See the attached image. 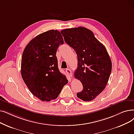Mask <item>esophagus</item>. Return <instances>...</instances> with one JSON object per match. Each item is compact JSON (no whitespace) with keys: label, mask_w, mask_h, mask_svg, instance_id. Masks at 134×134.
I'll return each mask as SVG.
<instances>
[{"label":"esophagus","mask_w":134,"mask_h":134,"mask_svg":"<svg viewBox=\"0 0 134 134\" xmlns=\"http://www.w3.org/2000/svg\"><path fill=\"white\" fill-rule=\"evenodd\" d=\"M66 72L69 77H72V72L70 69L67 68L66 69Z\"/></svg>","instance_id":"esophagus-1"}]
</instances>
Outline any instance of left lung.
I'll return each mask as SVG.
<instances>
[{
	"instance_id": "8db88e82",
	"label": "left lung",
	"mask_w": 134,
	"mask_h": 134,
	"mask_svg": "<svg viewBox=\"0 0 134 134\" xmlns=\"http://www.w3.org/2000/svg\"><path fill=\"white\" fill-rule=\"evenodd\" d=\"M61 33L65 42L77 54L78 67L74 77L83 86L77 97L84 101H92L105 88L112 71L107 51L88 28H68Z\"/></svg>"
}]
</instances>
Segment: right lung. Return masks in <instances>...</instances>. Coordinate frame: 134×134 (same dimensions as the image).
<instances>
[{
  "label": "right lung",
  "instance_id": "obj_1",
  "mask_svg": "<svg viewBox=\"0 0 134 134\" xmlns=\"http://www.w3.org/2000/svg\"><path fill=\"white\" fill-rule=\"evenodd\" d=\"M63 44L60 32L50 30L32 39L23 52L22 79L32 94L43 101L56 99L68 82L59 71L56 56Z\"/></svg>",
  "mask_w": 134,
  "mask_h": 134
}]
</instances>
